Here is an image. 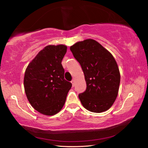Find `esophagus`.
I'll list each match as a JSON object with an SVG mask.
<instances>
[{"label":"esophagus","mask_w":148,"mask_h":148,"mask_svg":"<svg viewBox=\"0 0 148 148\" xmlns=\"http://www.w3.org/2000/svg\"><path fill=\"white\" fill-rule=\"evenodd\" d=\"M71 83H72V87L74 86V80L72 79L71 81Z\"/></svg>","instance_id":"obj_1"}]
</instances>
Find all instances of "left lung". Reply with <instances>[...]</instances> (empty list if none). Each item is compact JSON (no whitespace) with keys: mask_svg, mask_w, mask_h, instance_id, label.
<instances>
[{"mask_svg":"<svg viewBox=\"0 0 148 148\" xmlns=\"http://www.w3.org/2000/svg\"><path fill=\"white\" fill-rule=\"evenodd\" d=\"M71 51L81 65L87 87L78 97L85 108L95 113L106 111L118 94L120 73L112 55L92 39L78 42Z\"/></svg>","mask_w":148,"mask_h":148,"instance_id":"1","label":"left lung"}]
</instances>
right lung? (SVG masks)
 Segmentation results:
<instances>
[{
  "label": "right lung",
  "mask_w": 148,
  "mask_h": 148,
  "mask_svg": "<svg viewBox=\"0 0 148 148\" xmlns=\"http://www.w3.org/2000/svg\"><path fill=\"white\" fill-rule=\"evenodd\" d=\"M67 47L49 45L41 50L26 69L24 87L27 99L42 114L53 116L62 109L72 84L64 79L61 62Z\"/></svg>",
  "instance_id": "add662e5"
}]
</instances>
